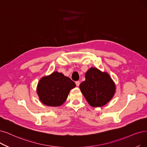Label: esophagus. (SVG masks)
Segmentation results:
<instances>
[{"instance_id":"obj_1","label":"esophagus","mask_w":147,"mask_h":147,"mask_svg":"<svg viewBox=\"0 0 147 147\" xmlns=\"http://www.w3.org/2000/svg\"><path fill=\"white\" fill-rule=\"evenodd\" d=\"M75 84H76V85H77V86H80V81H76L75 82Z\"/></svg>"}]
</instances>
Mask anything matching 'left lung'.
<instances>
[{
  "mask_svg": "<svg viewBox=\"0 0 147 147\" xmlns=\"http://www.w3.org/2000/svg\"><path fill=\"white\" fill-rule=\"evenodd\" d=\"M86 80L80 89L92 107H99L107 104L116 92V85L110 75L96 67H90L85 74Z\"/></svg>",
  "mask_w": 147,
  "mask_h": 147,
  "instance_id": "8db88e82",
  "label": "left lung"
}]
</instances>
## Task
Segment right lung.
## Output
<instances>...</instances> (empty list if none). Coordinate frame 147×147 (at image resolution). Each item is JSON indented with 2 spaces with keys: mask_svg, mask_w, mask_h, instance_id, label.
<instances>
[{
  "mask_svg": "<svg viewBox=\"0 0 147 147\" xmlns=\"http://www.w3.org/2000/svg\"><path fill=\"white\" fill-rule=\"evenodd\" d=\"M75 86V83L70 78L55 71L40 78L36 90L42 104L58 107L66 101L70 90Z\"/></svg>",
  "mask_w": 147,
  "mask_h": 147,
  "instance_id": "right-lung-1",
  "label": "right lung"
}]
</instances>
